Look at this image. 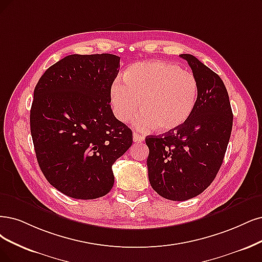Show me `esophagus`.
Segmentation results:
<instances>
[{
	"label": "esophagus",
	"mask_w": 262,
	"mask_h": 262,
	"mask_svg": "<svg viewBox=\"0 0 262 262\" xmlns=\"http://www.w3.org/2000/svg\"><path fill=\"white\" fill-rule=\"evenodd\" d=\"M133 139H134V142L136 143H139V142H142L144 140V137L141 136V135L137 134V133H134L133 135Z\"/></svg>",
	"instance_id": "34e87169"
}]
</instances>
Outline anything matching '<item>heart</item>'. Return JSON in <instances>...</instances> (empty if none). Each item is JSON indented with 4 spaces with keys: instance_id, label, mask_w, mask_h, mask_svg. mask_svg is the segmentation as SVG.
<instances>
[{
    "instance_id": "heart-1",
    "label": "heart",
    "mask_w": 262,
    "mask_h": 262,
    "mask_svg": "<svg viewBox=\"0 0 262 262\" xmlns=\"http://www.w3.org/2000/svg\"><path fill=\"white\" fill-rule=\"evenodd\" d=\"M115 82L110 99L114 115L121 122L135 120L140 130L157 127L170 132L185 124L195 106L198 82L190 71L171 62L144 61L130 66Z\"/></svg>"
}]
</instances>
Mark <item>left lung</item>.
I'll return each mask as SVG.
<instances>
[{"label":"left lung","mask_w":262,"mask_h":262,"mask_svg":"<svg viewBox=\"0 0 262 262\" xmlns=\"http://www.w3.org/2000/svg\"><path fill=\"white\" fill-rule=\"evenodd\" d=\"M198 82L195 106L180 127L148 136L150 185L170 201L194 198L210 186L224 161L233 113L220 76L196 57L182 54Z\"/></svg>","instance_id":"left-lung-1"}]
</instances>
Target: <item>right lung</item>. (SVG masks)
<instances>
[{"mask_svg": "<svg viewBox=\"0 0 262 262\" xmlns=\"http://www.w3.org/2000/svg\"><path fill=\"white\" fill-rule=\"evenodd\" d=\"M120 57L69 55L38 80L30 111L37 163L63 194L79 200L111 191L112 165L129 149L133 133L111 109Z\"/></svg>", "mask_w": 262, "mask_h": 262, "instance_id": "obj_1", "label": "right lung"}]
</instances>
